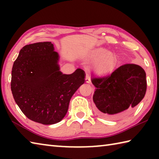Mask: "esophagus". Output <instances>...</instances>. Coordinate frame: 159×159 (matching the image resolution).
I'll list each match as a JSON object with an SVG mask.
<instances>
[{"label": "esophagus", "instance_id": "esophagus-1", "mask_svg": "<svg viewBox=\"0 0 159 159\" xmlns=\"http://www.w3.org/2000/svg\"><path fill=\"white\" fill-rule=\"evenodd\" d=\"M85 82L87 83H90V76H88V74H86V76H85Z\"/></svg>", "mask_w": 159, "mask_h": 159}]
</instances>
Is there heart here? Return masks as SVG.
Segmentation results:
<instances>
[{
	"mask_svg": "<svg viewBox=\"0 0 159 159\" xmlns=\"http://www.w3.org/2000/svg\"><path fill=\"white\" fill-rule=\"evenodd\" d=\"M93 60L97 61L95 69L99 75H107L114 70L116 64V56L105 48H100L95 50L93 54Z\"/></svg>",
	"mask_w": 159,
	"mask_h": 159,
	"instance_id": "b5f03b06",
	"label": "heart"
}]
</instances>
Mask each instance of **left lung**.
Wrapping results in <instances>:
<instances>
[{
	"instance_id": "8db88e82",
	"label": "left lung",
	"mask_w": 159,
	"mask_h": 159,
	"mask_svg": "<svg viewBox=\"0 0 159 159\" xmlns=\"http://www.w3.org/2000/svg\"><path fill=\"white\" fill-rule=\"evenodd\" d=\"M91 81L96 88L93 102L97 114L110 120L130 114L147 90L146 73L134 64H123L109 76L94 78Z\"/></svg>"
}]
</instances>
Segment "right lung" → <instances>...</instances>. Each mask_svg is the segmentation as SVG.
<instances>
[{"mask_svg": "<svg viewBox=\"0 0 159 159\" xmlns=\"http://www.w3.org/2000/svg\"><path fill=\"white\" fill-rule=\"evenodd\" d=\"M59 55L51 42L26 45L20 51L12 69L11 90L21 111L43 125L61 121L70 99L85 82V71L77 69L63 74Z\"/></svg>", "mask_w": 159, "mask_h": 159, "instance_id": "1", "label": "right lung"}]
</instances>
